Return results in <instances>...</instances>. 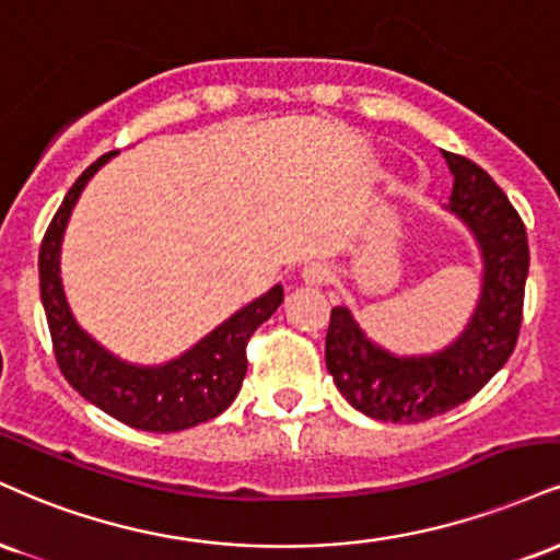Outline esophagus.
<instances>
[{
	"label": "esophagus",
	"instance_id": "obj_1",
	"mask_svg": "<svg viewBox=\"0 0 560 560\" xmlns=\"http://www.w3.org/2000/svg\"><path fill=\"white\" fill-rule=\"evenodd\" d=\"M304 280L308 285H325V282L332 280V272L325 265H308L304 269Z\"/></svg>",
	"mask_w": 560,
	"mask_h": 560
}]
</instances>
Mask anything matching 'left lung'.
I'll list each match as a JSON object with an SVG mask.
<instances>
[{"instance_id":"obj_1","label":"left lung","mask_w":560,"mask_h":560,"mask_svg":"<svg viewBox=\"0 0 560 560\" xmlns=\"http://www.w3.org/2000/svg\"><path fill=\"white\" fill-rule=\"evenodd\" d=\"M453 173L448 209L482 248V295L456 343L398 359L374 346L351 312L335 306L325 338L327 372L353 409L383 422H424L477 396L514 353L524 314L529 243L522 217L477 162L443 151Z\"/></svg>"}]
</instances>
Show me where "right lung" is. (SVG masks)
<instances>
[{"mask_svg":"<svg viewBox=\"0 0 560 560\" xmlns=\"http://www.w3.org/2000/svg\"><path fill=\"white\" fill-rule=\"evenodd\" d=\"M115 154L117 151H109L83 170L44 233L38 252V285L51 351L65 380L117 422L143 432H180L214 419L238 396L248 370L246 346L256 327L278 312L282 285H275L261 299L243 306L170 364L133 366L104 351L72 319L59 282V243L89 177Z\"/></svg>","mask_w":560,"mask_h":560,"instance_id":"1","label":"right lung"}]
</instances>
